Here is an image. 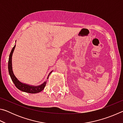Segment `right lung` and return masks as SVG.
<instances>
[{
  "instance_id": "add662e5",
  "label": "right lung",
  "mask_w": 123,
  "mask_h": 123,
  "mask_svg": "<svg viewBox=\"0 0 123 123\" xmlns=\"http://www.w3.org/2000/svg\"><path fill=\"white\" fill-rule=\"evenodd\" d=\"M16 47V44L14 45L13 48H12V50L10 53V56H9V62H8V69H9V73L10 74V76L11 77V79L12 81H13V84L15 85L16 87L18 89H19L20 91L24 92L29 93H37L43 91L44 89V87L47 84V81H44L42 84L38 86H33V85H29L25 84V83H23L20 82L18 79L16 78V76L14 75L13 73V70H12V54L13 53L14 48ZM53 72V70L49 74L48 76L47 79H48L49 75L51 73V72Z\"/></svg>"
}]
</instances>
